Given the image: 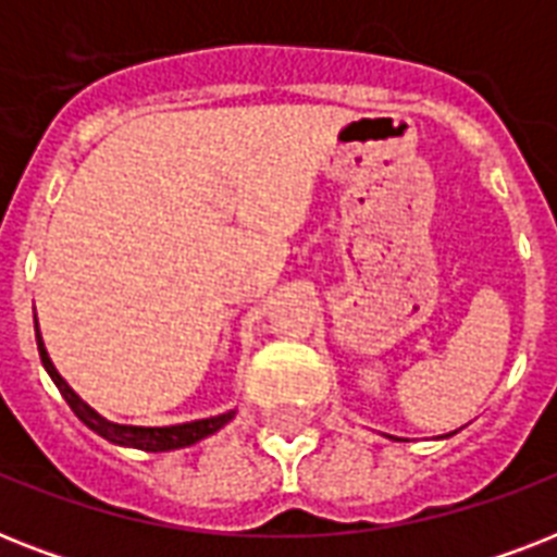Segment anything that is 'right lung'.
Here are the masks:
<instances>
[{
  "label": "right lung",
  "instance_id": "add662e5",
  "mask_svg": "<svg viewBox=\"0 0 557 557\" xmlns=\"http://www.w3.org/2000/svg\"><path fill=\"white\" fill-rule=\"evenodd\" d=\"M34 330H37V318H34ZM37 349H39V358H42V367H46V372L57 384V389L63 393V398L74 410V416H77L89 431H95L98 436H103V440L115 442V445H126V448H138V450L187 448V445H196V442L210 436V433H216L222 424H227L231 419H234V410H227V413L222 416H210V419H199V422H187V424H170V428H138V424L109 422V419H103L100 413H95V410H91V407L86 405V401H83V398L77 396L69 384H65L63 375L54 370L46 347H42L39 330H37Z\"/></svg>",
  "mask_w": 557,
  "mask_h": 557
}]
</instances>
